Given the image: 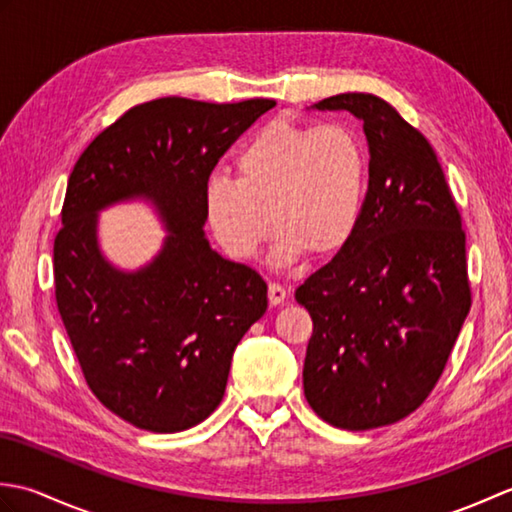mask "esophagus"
<instances>
[{"label":"esophagus","instance_id":"1","mask_svg":"<svg viewBox=\"0 0 512 512\" xmlns=\"http://www.w3.org/2000/svg\"><path fill=\"white\" fill-rule=\"evenodd\" d=\"M268 301L270 306H281L286 301V288L279 284H268Z\"/></svg>","mask_w":512,"mask_h":512}]
</instances>
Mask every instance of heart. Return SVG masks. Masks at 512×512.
I'll return each mask as SVG.
<instances>
[{
    "label": "heart",
    "mask_w": 512,
    "mask_h": 512,
    "mask_svg": "<svg viewBox=\"0 0 512 512\" xmlns=\"http://www.w3.org/2000/svg\"><path fill=\"white\" fill-rule=\"evenodd\" d=\"M367 154L354 129L273 121L235 158V180L204 193L206 220L235 262H250L275 228L273 262L330 257L350 242L363 213ZM274 226L270 227L269 224Z\"/></svg>",
    "instance_id": "heart-1"
}]
</instances>
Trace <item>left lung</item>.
<instances>
[{"label": "left lung", "mask_w": 512, "mask_h": 512, "mask_svg": "<svg viewBox=\"0 0 512 512\" xmlns=\"http://www.w3.org/2000/svg\"><path fill=\"white\" fill-rule=\"evenodd\" d=\"M314 107L361 118L369 184L350 242L295 292L314 323L303 394L332 427L367 431L440 380L471 310L466 233L436 151L394 105L347 92Z\"/></svg>", "instance_id": "1"}]
</instances>
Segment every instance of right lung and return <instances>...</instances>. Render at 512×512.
<instances>
[{"instance_id":"1","label":"right lung","mask_w":512,"mask_h":512,"mask_svg":"<svg viewBox=\"0 0 512 512\" xmlns=\"http://www.w3.org/2000/svg\"><path fill=\"white\" fill-rule=\"evenodd\" d=\"M275 101L206 103L167 96L134 105L85 147L70 173L54 237V299L85 383L138 429L176 433L224 398L233 352L264 317L255 270L211 250L204 193L226 149ZM143 194L172 233L138 274L95 244V213Z\"/></svg>"}]
</instances>
